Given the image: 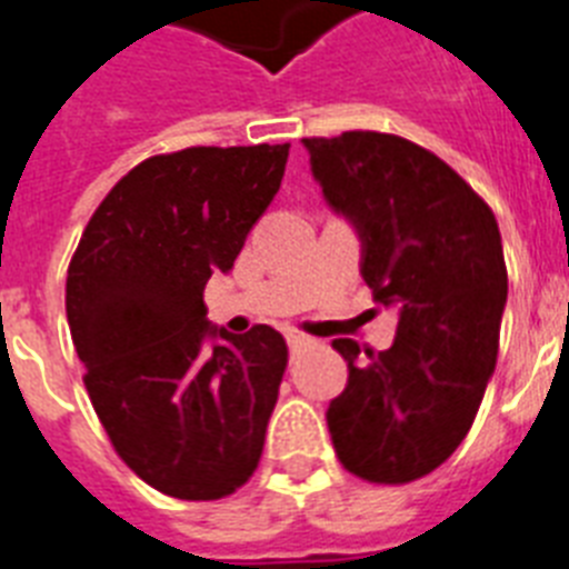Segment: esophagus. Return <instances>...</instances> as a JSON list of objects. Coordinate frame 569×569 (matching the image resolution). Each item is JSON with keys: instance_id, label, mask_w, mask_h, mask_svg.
I'll return each mask as SVG.
<instances>
[{"instance_id": "obj_1", "label": "esophagus", "mask_w": 569, "mask_h": 569, "mask_svg": "<svg viewBox=\"0 0 569 569\" xmlns=\"http://www.w3.org/2000/svg\"><path fill=\"white\" fill-rule=\"evenodd\" d=\"M286 341H289V347H292V350H298V347H303V343H309V338L307 336H300V332H286Z\"/></svg>"}]
</instances>
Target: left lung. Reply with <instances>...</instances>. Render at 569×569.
I'll return each instance as SVG.
<instances>
[{
  "mask_svg": "<svg viewBox=\"0 0 569 569\" xmlns=\"http://www.w3.org/2000/svg\"><path fill=\"white\" fill-rule=\"evenodd\" d=\"M315 181L361 240V277L399 309L390 350L332 341L350 379L327 425L347 471L410 483L455 455L498 361L506 262L498 219L442 159L388 132L303 138Z\"/></svg>",
  "mask_w": 569,
  "mask_h": 569,
  "instance_id": "8db88e82",
  "label": "left lung"
}]
</instances>
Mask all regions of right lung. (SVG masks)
Returning a JSON list of instances; mask_svg holds the SVG:
<instances>
[{"instance_id": "obj_1", "label": "right lung", "mask_w": 569, "mask_h": 569, "mask_svg": "<svg viewBox=\"0 0 569 569\" xmlns=\"http://www.w3.org/2000/svg\"><path fill=\"white\" fill-rule=\"evenodd\" d=\"M286 159L289 144L152 156L109 190L69 262L66 318L94 413L170 498H226L260 462L289 350L266 323L213 327L204 283L233 269Z\"/></svg>"}]
</instances>
